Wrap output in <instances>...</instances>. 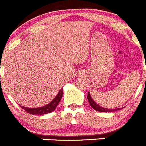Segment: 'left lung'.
Masks as SVG:
<instances>
[{
    "label": "left lung",
    "instance_id": "8db88e82",
    "mask_svg": "<svg viewBox=\"0 0 146 146\" xmlns=\"http://www.w3.org/2000/svg\"><path fill=\"white\" fill-rule=\"evenodd\" d=\"M87 99H88V102H89V104L91 105V107L94 109V110L97 111H102V112H111V111H117V110H122V108H118V109H107V108H104V107H101L100 105L94 102L93 99L91 96V94L88 92V96H87Z\"/></svg>",
    "mask_w": 146,
    "mask_h": 146
}]
</instances>
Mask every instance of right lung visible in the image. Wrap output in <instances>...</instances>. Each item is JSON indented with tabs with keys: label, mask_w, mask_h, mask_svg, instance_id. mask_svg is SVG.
I'll use <instances>...</instances> for the list:
<instances>
[{
	"label": "right lung",
	"mask_w": 146,
	"mask_h": 146,
	"mask_svg": "<svg viewBox=\"0 0 146 146\" xmlns=\"http://www.w3.org/2000/svg\"><path fill=\"white\" fill-rule=\"evenodd\" d=\"M62 92H63V90H62V88H61L58 94H57V96L54 98V99L51 102H50L49 104H46L43 107H36V108H29V107H23V106H20V107L31 114H48V113L52 112L56 109L57 106L59 104L60 101L62 99Z\"/></svg>",
	"instance_id": "obj_1"
}]
</instances>
